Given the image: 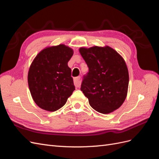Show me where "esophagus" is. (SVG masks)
<instances>
[{
    "instance_id": "obj_1",
    "label": "esophagus",
    "mask_w": 159,
    "mask_h": 159,
    "mask_svg": "<svg viewBox=\"0 0 159 159\" xmlns=\"http://www.w3.org/2000/svg\"><path fill=\"white\" fill-rule=\"evenodd\" d=\"M74 84L75 87H80L81 85V78L80 77H77L74 79Z\"/></svg>"
}]
</instances>
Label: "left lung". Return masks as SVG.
Here are the masks:
<instances>
[{
	"label": "left lung",
	"instance_id": "8db88e82",
	"mask_svg": "<svg viewBox=\"0 0 159 159\" xmlns=\"http://www.w3.org/2000/svg\"><path fill=\"white\" fill-rule=\"evenodd\" d=\"M89 68L81 91L95 111L108 114L119 109L127 95L129 71L125 61L108 46L80 48Z\"/></svg>",
	"mask_w": 159,
	"mask_h": 159
}]
</instances>
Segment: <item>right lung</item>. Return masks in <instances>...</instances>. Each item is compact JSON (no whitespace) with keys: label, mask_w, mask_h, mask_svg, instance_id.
I'll return each mask as SVG.
<instances>
[{"label":"right lung","mask_w":159,"mask_h":159,"mask_svg":"<svg viewBox=\"0 0 159 159\" xmlns=\"http://www.w3.org/2000/svg\"><path fill=\"white\" fill-rule=\"evenodd\" d=\"M74 50L64 44L48 46L33 60L28 84L34 102L41 109L55 111L66 104L75 89L68 62Z\"/></svg>","instance_id":"1"}]
</instances>
